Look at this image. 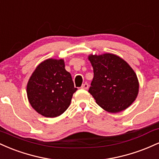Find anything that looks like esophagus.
<instances>
[{"mask_svg": "<svg viewBox=\"0 0 159 159\" xmlns=\"http://www.w3.org/2000/svg\"><path fill=\"white\" fill-rule=\"evenodd\" d=\"M88 87H89V85L87 83H84L81 86V89H84V90H87V89H88Z\"/></svg>", "mask_w": 159, "mask_h": 159, "instance_id": "obj_1", "label": "esophagus"}]
</instances>
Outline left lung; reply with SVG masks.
Masks as SVG:
<instances>
[{
	"mask_svg": "<svg viewBox=\"0 0 159 159\" xmlns=\"http://www.w3.org/2000/svg\"><path fill=\"white\" fill-rule=\"evenodd\" d=\"M93 78L89 93L104 110L118 113L134 102L139 92V81L134 71L123 58L110 53L90 54Z\"/></svg>",
	"mask_w": 159,
	"mask_h": 159,
	"instance_id": "1",
	"label": "left lung"
}]
</instances>
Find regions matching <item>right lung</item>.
Wrapping results in <instances>:
<instances>
[{"label":"right lung","mask_w":159,"mask_h":159,"mask_svg":"<svg viewBox=\"0 0 159 159\" xmlns=\"http://www.w3.org/2000/svg\"><path fill=\"white\" fill-rule=\"evenodd\" d=\"M74 87L63 59L45 60L36 66L27 84V96L33 108L45 117H57L70 105Z\"/></svg>","instance_id":"1"}]
</instances>
